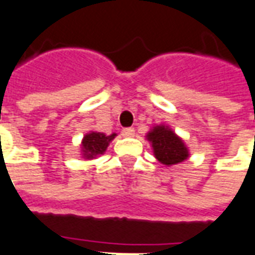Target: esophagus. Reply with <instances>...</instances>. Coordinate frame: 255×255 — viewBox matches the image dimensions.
<instances>
[{"instance_id":"34e87169","label":"esophagus","mask_w":255,"mask_h":255,"mask_svg":"<svg viewBox=\"0 0 255 255\" xmlns=\"http://www.w3.org/2000/svg\"><path fill=\"white\" fill-rule=\"evenodd\" d=\"M122 135L126 137H131L135 135V129L133 128H124L122 131Z\"/></svg>"}]
</instances>
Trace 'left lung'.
<instances>
[{
    "label": "left lung",
    "mask_w": 255,
    "mask_h": 255,
    "mask_svg": "<svg viewBox=\"0 0 255 255\" xmlns=\"http://www.w3.org/2000/svg\"><path fill=\"white\" fill-rule=\"evenodd\" d=\"M151 142L155 158L163 165H175L188 158V148L184 142L171 129L165 126H156L151 132L147 133Z\"/></svg>",
    "instance_id": "left-lung-1"
}]
</instances>
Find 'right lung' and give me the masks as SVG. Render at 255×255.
Wrapping results in <instances>:
<instances>
[{
  "mask_svg": "<svg viewBox=\"0 0 255 255\" xmlns=\"http://www.w3.org/2000/svg\"><path fill=\"white\" fill-rule=\"evenodd\" d=\"M115 136H116V133L105 135L103 132H90L85 135L84 140H82V151H84L85 158L92 159L94 156L104 154Z\"/></svg>",
  "mask_w": 255,
  "mask_h": 255,
  "instance_id": "add662e5",
  "label": "right lung"
}]
</instances>
